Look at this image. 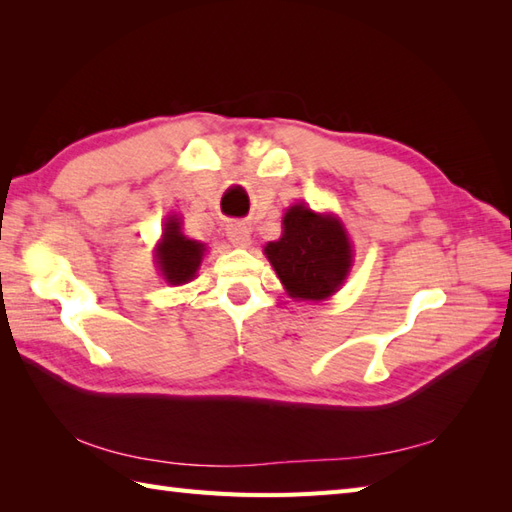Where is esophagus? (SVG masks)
I'll return each mask as SVG.
<instances>
[{"label": "esophagus", "mask_w": 512, "mask_h": 512, "mask_svg": "<svg viewBox=\"0 0 512 512\" xmlns=\"http://www.w3.org/2000/svg\"><path fill=\"white\" fill-rule=\"evenodd\" d=\"M226 235L235 246L246 248L250 244V231H248V226H244V224H231L226 228Z\"/></svg>", "instance_id": "34e87169"}]
</instances>
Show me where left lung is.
<instances>
[{
	"label": "left lung",
	"mask_w": 512,
	"mask_h": 512,
	"mask_svg": "<svg viewBox=\"0 0 512 512\" xmlns=\"http://www.w3.org/2000/svg\"><path fill=\"white\" fill-rule=\"evenodd\" d=\"M266 257L290 297L319 301L343 284L352 246L339 220L297 204L284 217V235L268 242Z\"/></svg>",
	"instance_id": "8db88e82"
}]
</instances>
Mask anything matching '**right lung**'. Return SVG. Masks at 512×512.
<instances>
[{"instance_id": "right-lung-1", "label": "right lung", "mask_w": 512, "mask_h": 512, "mask_svg": "<svg viewBox=\"0 0 512 512\" xmlns=\"http://www.w3.org/2000/svg\"><path fill=\"white\" fill-rule=\"evenodd\" d=\"M204 246L200 242L187 239L180 231V222L176 217L165 224L162 242L156 250L160 273L169 284H187L195 277V270L200 268Z\"/></svg>"}]
</instances>
